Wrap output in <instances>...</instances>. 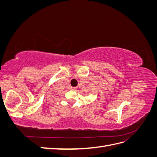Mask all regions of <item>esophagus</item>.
<instances>
[{"instance_id":"esophagus-1","label":"esophagus","mask_w":157,"mask_h":157,"mask_svg":"<svg viewBox=\"0 0 157 157\" xmlns=\"http://www.w3.org/2000/svg\"><path fill=\"white\" fill-rule=\"evenodd\" d=\"M71 90H73V91H75V90H77V88H76V87H71Z\"/></svg>"}]
</instances>
